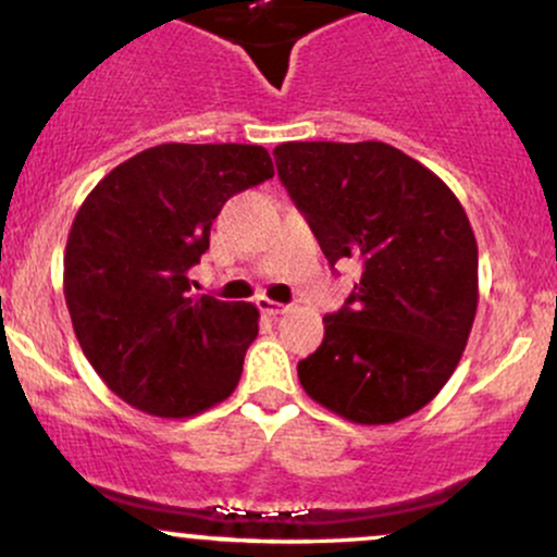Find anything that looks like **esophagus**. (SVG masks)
Returning a JSON list of instances; mask_svg holds the SVG:
<instances>
[{
  "label": "esophagus",
  "mask_w": 557,
  "mask_h": 557,
  "mask_svg": "<svg viewBox=\"0 0 557 557\" xmlns=\"http://www.w3.org/2000/svg\"><path fill=\"white\" fill-rule=\"evenodd\" d=\"M256 307H259L269 317H280V314H285V311H288V307H285V304L272 301V298H267V296L256 298Z\"/></svg>",
  "instance_id": "34e87169"
}]
</instances>
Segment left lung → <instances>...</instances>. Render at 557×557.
I'll return each instance as SVG.
<instances>
[{"label": "left lung", "instance_id": "left-lung-1", "mask_svg": "<svg viewBox=\"0 0 557 557\" xmlns=\"http://www.w3.org/2000/svg\"><path fill=\"white\" fill-rule=\"evenodd\" d=\"M274 161L330 267H362L298 362L304 391L362 425L418 412L455 372L479 307V246L460 200L386 143H285Z\"/></svg>", "mask_w": 557, "mask_h": 557}]
</instances>
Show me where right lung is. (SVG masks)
I'll return each instance as SVG.
<instances>
[{"label": "right lung", "mask_w": 557, "mask_h": 557, "mask_svg": "<svg viewBox=\"0 0 557 557\" xmlns=\"http://www.w3.org/2000/svg\"><path fill=\"white\" fill-rule=\"evenodd\" d=\"M261 145H158L115 166L78 209L63 290L73 330L106 386L156 418H189L235 391L259 309L195 296L232 195L272 180Z\"/></svg>", "instance_id": "add662e5"}]
</instances>
